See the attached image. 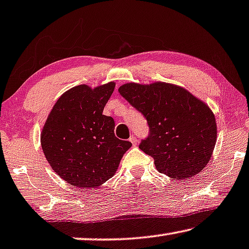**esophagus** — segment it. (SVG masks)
I'll return each mask as SVG.
<instances>
[{
    "label": "esophagus",
    "instance_id": "obj_1",
    "mask_svg": "<svg viewBox=\"0 0 249 249\" xmlns=\"http://www.w3.org/2000/svg\"><path fill=\"white\" fill-rule=\"evenodd\" d=\"M129 141H130V142L132 143V146H137V142H138V140H137V138H136L135 136H131V137H130Z\"/></svg>",
    "mask_w": 249,
    "mask_h": 249
}]
</instances>
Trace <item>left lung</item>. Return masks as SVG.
Instances as JSON below:
<instances>
[{"label":"left lung","instance_id":"8db88e82","mask_svg":"<svg viewBox=\"0 0 249 249\" xmlns=\"http://www.w3.org/2000/svg\"><path fill=\"white\" fill-rule=\"evenodd\" d=\"M118 91L147 119L149 136L139 148L159 173L183 180L205 169L217 139L215 114L205 102L166 82H130Z\"/></svg>","mask_w":249,"mask_h":249}]
</instances>
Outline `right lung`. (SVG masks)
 Instances as JSON below:
<instances>
[{"instance_id":"1","label":"right lung","mask_w":249,"mask_h":249,"mask_svg":"<svg viewBox=\"0 0 249 249\" xmlns=\"http://www.w3.org/2000/svg\"><path fill=\"white\" fill-rule=\"evenodd\" d=\"M113 81L91 88L80 85L53 106L41 132V146L59 177L81 189L94 188L113 177L131 142L114 136L113 118L103 109Z\"/></svg>"}]
</instances>
